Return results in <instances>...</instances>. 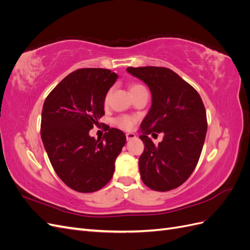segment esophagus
<instances>
[{
    "label": "esophagus",
    "instance_id": "esophagus-1",
    "mask_svg": "<svg viewBox=\"0 0 250 250\" xmlns=\"http://www.w3.org/2000/svg\"><path fill=\"white\" fill-rule=\"evenodd\" d=\"M135 137H137V135H135L133 132H127V133H126V139H127V140H132V139H134Z\"/></svg>",
    "mask_w": 250,
    "mask_h": 250
}]
</instances>
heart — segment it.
I'll return each mask as SVG.
<instances>
[{
  "mask_svg": "<svg viewBox=\"0 0 250 250\" xmlns=\"http://www.w3.org/2000/svg\"><path fill=\"white\" fill-rule=\"evenodd\" d=\"M145 88L142 84H139V83H132V84L130 85V93L131 95L139 92V90ZM109 96H110V90H108V92L106 93V95H105V98H104V101L107 102L108 99H109ZM135 122H137V118L135 117H132V116H120L118 117L116 120H115V124L122 128V129H125V130H130L132 129V127L134 126Z\"/></svg>",
  "mask_w": 250,
  "mask_h": 250,
  "instance_id": "1",
  "label": "heart"
}]
</instances>
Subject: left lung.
Wrapping results in <instances>:
<instances>
[{
    "mask_svg": "<svg viewBox=\"0 0 250 250\" xmlns=\"http://www.w3.org/2000/svg\"><path fill=\"white\" fill-rule=\"evenodd\" d=\"M144 81L152 105L141 124L144 152L139 158L143 183L151 190L167 192L183 185L197 166L208 129L201 97L192 85L167 67H127ZM164 132L158 146L147 134Z\"/></svg>",
    "mask_w": 250,
    "mask_h": 250,
    "instance_id": "1",
    "label": "left lung"
}]
</instances>
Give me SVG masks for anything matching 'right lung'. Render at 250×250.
I'll return each instance as SVG.
<instances>
[{"label":"right lung","mask_w":250,"mask_h":250,"mask_svg":"<svg viewBox=\"0 0 250 250\" xmlns=\"http://www.w3.org/2000/svg\"><path fill=\"white\" fill-rule=\"evenodd\" d=\"M118 75L86 67L67 75L44 100L41 135L58 177L74 191L92 193L106 186L126 143L123 131L107 128L102 139L89 130L104 116V98Z\"/></svg>","instance_id":"add662e5"}]
</instances>
